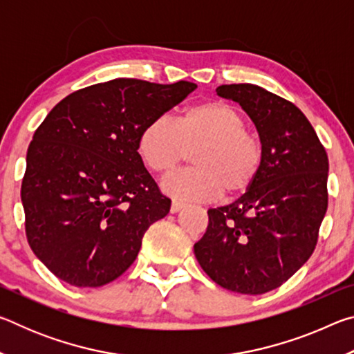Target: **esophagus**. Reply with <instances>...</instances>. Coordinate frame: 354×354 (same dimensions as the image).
<instances>
[{
	"label": "esophagus",
	"instance_id": "esophagus-1",
	"mask_svg": "<svg viewBox=\"0 0 354 354\" xmlns=\"http://www.w3.org/2000/svg\"><path fill=\"white\" fill-rule=\"evenodd\" d=\"M183 207H184V203L173 200V201H171V206H170V212H171V214H176V212L181 211Z\"/></svg>",
	"mask_w": 354,
	"mask_h": 354
}]
</instances>
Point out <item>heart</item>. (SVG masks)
I'll use <instances>...</instances> for the list:
<instances>
[{"instance_id":"b5f03b06","label":"heart","mask_w":354,"mask_h":354,"mask_svg":"<svg viewBox=\"0 0 354 354\" xmlns=\"http://www.w3.org/2000/svg\"><path fill=\"white\" fill-rule=\"evenodd\" d=\"M137 148L148 169L160 175L195 151L196 167L173 173L162 183L165 194L184 201H209L223 190L243 194L256 183L266 158L261 136L225 101L190 106L176 122L165 115L153 118L142 129Z\"/></svg>"}]
</instances>
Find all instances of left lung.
Here are the masks:
<instances>
[{"instance_id": "left-lung-1", "label": "left lung", "mask_w": 354, "mask_h": 354, "mask_svg": "<svg viewBox=\"0 0 354 354\" xmlns=\"http://www.w3.org/2000/svg\"><path fill=\"white\" fill-rule=\"evenodd\" d=\"M253 120L266 158L234 203L209 209L195 257L214 283L261 295L284 284L314 253L328 209V154L298 107L254 84L217 87Z\"/></svg>"}]
</instances>
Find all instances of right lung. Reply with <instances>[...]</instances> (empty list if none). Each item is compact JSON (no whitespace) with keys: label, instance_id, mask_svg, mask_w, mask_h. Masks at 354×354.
I'll use <instances>...</instances> for the list:
<instances>
[{"label":"right lung","instance_id":"add662e5","mask_svg":"<svg viewBox=\"0 0 354 354\" xmlns=\"http://www.w3.org/2000/svg\"><path fill=\"white\" fill-rule=\"evenodd\" d=\"M195 88L118 77L70 93L41 122L21 203L29 247L59 279L100 287L136 261L145 231L171 205L143 165L139 136Z\"/></svg>","mask_w":354,"mask_h":354}]
</instances>
